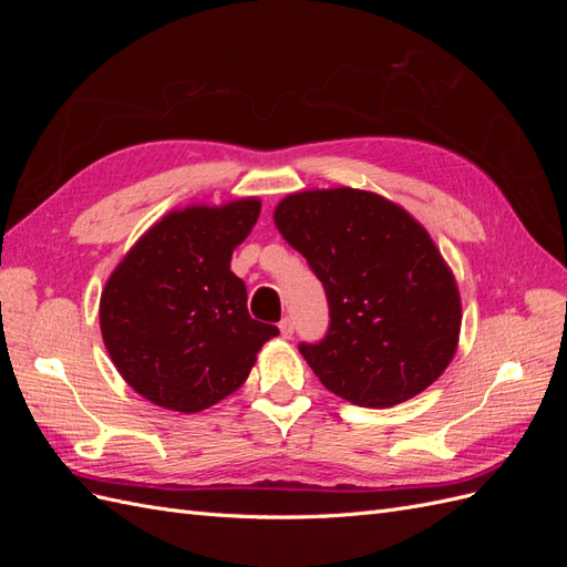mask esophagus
<instances>
[{"instance_id":"1","label":"esophagus","mask_w":567,"mask_h":567,"mask_svg":"<svg viewBox=\"0 0 567 567\" xmlns=\"http://www.w3.org/2000/svg\"><path fill=\"white\" fill-rule=\"evenodd\" d=\"M279 329H281V336L284 338H293V319L290 317H286V319H281V323H279Z\"/></svg>"}]
</instances>
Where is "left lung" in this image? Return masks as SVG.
<instances>
[{
  "instance_id": "left-lung-1",
  "label": "left lung",
  "mask_w": 567,
  "mask_h": 567,
  "mask_svg": "<svg viewBox=\"0 0 567 567\" xmlns=\"http://www.w3.org/2000/svg\"><path fill=\"white\" fill-rule=\"evenodd\" d=\"M274 225L329 300V331L298 346L323 388L385 409L440 379L456 352L461 298L414 217L379 194L342 186L286 196Z\"/></svg>"
}]
</instances>
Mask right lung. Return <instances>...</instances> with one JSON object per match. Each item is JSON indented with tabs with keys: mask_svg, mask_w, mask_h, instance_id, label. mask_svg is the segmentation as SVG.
<instances>
[{
	"mask_svg": "<svg viewBox=\"0 0 567 567\" xmlns=\"http://www.w3.org/2000/svg\"><path fill=\"white\" fill-rule=\"evenodd\" d=\"M260 200L192 205L156 221L115 267L99 305L120 375L148 402L194 414L241 388L279 329L248 315L231 252Z\"/></svg>",
	"mask_w": 567,
	"mask_h": 567,
	"instance_id": "right-lung-1",
	"label": "right lung"
}]
</instances>
